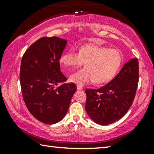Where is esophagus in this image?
Wrapping results in <instances>:
<instances>
[{"label":"esophagus","instance_id":"34e87169","mask_svg":"<svg viewBox=\"0 0 154 154\" xmlns=\"http://www.w3.org/2000/svg\"><path fill=\"white\" fill-rule=\"evenodd\" d=\"M77 89L78 90H83V87L82 86V85H77Z\"/></svg>","mask_w":154,"mask_h":154}]
</instances>
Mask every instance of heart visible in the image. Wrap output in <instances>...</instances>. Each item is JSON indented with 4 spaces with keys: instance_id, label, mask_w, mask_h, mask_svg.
<instances>
[{
    "instance_id": "heart-1",
    "label": "heart",
    "mask_w": 154,
    "mask_h": 154,
    "mask_svg": "<svg viewBox=\"0 0 154 154\" xmlns=\"http://www.w3.org/2000/svg\"><path fill=\"white\" fill-rule=\"evenodd\" d=\"M60 62L69 69L82 66L85 62L84 68L70 76L71 82L79 85L92 82L104 84L116 75L121 66L122 56L117 49L94 44H83L80 46L79 53L69 49L62 54Z\"/></svg>"
}]
</instances>
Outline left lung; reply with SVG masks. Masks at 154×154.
<instances>
[{
    "label": "left lung",
    "mask_w": 154,
    "mask_h": 154,
    "mask_svg": "<svg viewBox=\"0 0 154 154\" xmlns=\"http://www.w3.org/2000/svg\"><path fill=\"white\" fill-rule=\"evenodd\" d=\"M138 82L139 62L133 58L107 84L98 90H85L88 115L95 123L103 126L118 121L133 103Z\"/></svg>",
    "instance_id": "1"
}]
</instances>
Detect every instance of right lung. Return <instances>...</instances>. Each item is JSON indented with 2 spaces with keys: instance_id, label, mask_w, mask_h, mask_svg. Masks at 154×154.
<instances>
[{
  "instance_id": "right-lung-1",
  "label": "right lung",
  "mask_w": 154,
  "mask_h": 154,
  "mask_svg": "<svg viewBox=\"0 0 154 154\" xmlns=\"http://www.w3.org/2000/svg\"><path fill=\"white\" fill-rule=\"evenodd\" d=\"M67 41L44 36L32 44L22 57L20 85L28 111L38 121L54 124L61 121L69 110L77 90L60 71V58Z\"/></svg>"
}]
</instances>
